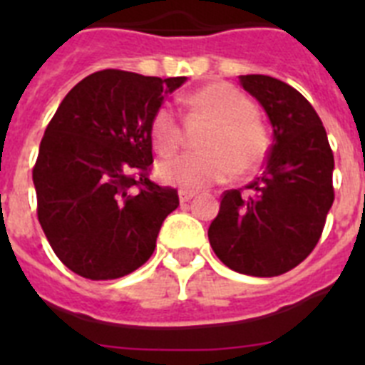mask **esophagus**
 I'll list each match as a JSON object with an SVG mask.
<instances>
[{
  "mask_svg": "<svg viewBox=\"0 0 365 365\" xmlns=\"http://www.w3.org/2000/svg\"><path fill=\"white\" fill-rule=\"evenodd\" d=\"M195 195H197V193L192 192V190H180V192H179V199H180V202H182V205H185V202H188L190 199L195 197Z\"/></svg>",
  "mask_w": 365,
  "mask_h": 365,
  "instance_id": "34e87169",
  "label": "esophagus"
}]
</instances>
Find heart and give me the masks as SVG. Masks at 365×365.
<instances>
[{
    "label": "heart",
    "instance_id": "heart-1",
    "mask_svg": "<svg viewBox=\"0 0 365 365\" xmlns=\"http://www.w3.org/2000/svg\"><path fill=\"white\" fill-rule=\"evenodd\" d=\"M199 115L214 122L202 150L182 153L159 166L160 179L170 185L201 190L232 179L235 172L252 173L269 151L265 125L256 118L252 100L230 83H210L188 98ZM150 138L157 153L170 157L182 144V128L170 106H160L150 122Z\"/></svg>",
    "mask_w": 365,
    "mask_h": 365
}]
</instances>
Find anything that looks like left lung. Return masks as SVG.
<instances>
[{"label":"left lung","mask_w":365,"mask_h":365,"mask_svg":"<svg viewBox=\"0 0 365 365\" xmlns=\"http://www.w3.org/2000/svg\"><path fill=\"white\" fill-rule=\"evenodd\" d=\"M240 80L269 115L274 140L263 173L221 195L208 240L228 269L272 278L299 265L320 241L334 201V157L302 93L265 74Z\"/></svg>","instance_id":"1"}]
</instances>
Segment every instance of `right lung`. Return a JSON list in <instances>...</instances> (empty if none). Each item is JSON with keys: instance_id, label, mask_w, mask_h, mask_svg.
Wrapping results in <instances>:
<instances>
[{"instance_id": "1", "label": "right lung", "mask_w": 365, "mask_h": 365, "mask_svg": "<svg viewBox=\"0 0 365 365\" xmlns=\"http://www.w3.org/2000/svg\"><path fill=\"white\" fill-rule=\"evenodd\" d=\"M185 82L98 71L76 83L51 118L32 168L38 221L74 274L117 279L153 254L179 193L150 180V122Z\"/></svg>"}]
</instances>
